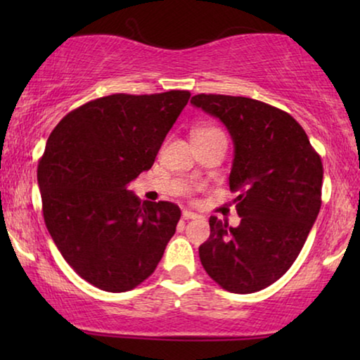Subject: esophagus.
I'll list each match as a JSON object with an SVG mask.
<instances>
[{
    "label": "esophagus",
    "mask_w": 360,
    "mask_h": 360,
    "mask_svg": "<svg viewBox=\"0 0 360 360\" xmlns=\"http://www.w3.org/2000/svg\"><path fill=\"white\" fill-rule=\"evenodd\" d=\"M181 216H184V219H195V218H198V214L193 213V211H188V210H184V213H181Z\"/></svg>",
    "instance_id": "1"
}]
</instances>
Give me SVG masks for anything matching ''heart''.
I'll return each instance as SVG.
<instances>
[{"label":"heart","instance_id":"1","mask_svg":"<svg viewBox=\"0 0 360 360\" xmlns=\"http://www.w3.org/2000/svg\"><path fill=\"white\" fill-rule=\"evenodd\" d=\"M213 129H214V127H203V129H198L196 132H205V131H213ZM196 132H195V134H196Z\"/></svg>","mask_w":360,"mask_h":360}]
</instances>
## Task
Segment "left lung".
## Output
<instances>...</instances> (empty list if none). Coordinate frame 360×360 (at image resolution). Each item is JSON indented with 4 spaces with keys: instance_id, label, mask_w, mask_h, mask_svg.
Wrapping results in <instances>:
<instances>
[{
    "instance_id": "8db88e82",
    "label": "left lung",
    "mask_w": 360,
    "mask_h": 360,
    "mask_svg": "<svg viewBox=\"0 0 360 360\" xmlns=\"http://www.w3.org/2000/svg\"><path fill=\"white\" fill-rule=\"evenodd\" d=\"M191 105L218 117L233 137L229 188L240 216L236 228L211 216L201 265L228 292H259L292 267L316 221L321 157L303 127L267 103L201 93Z\"/></svg>"
}]
</instances>
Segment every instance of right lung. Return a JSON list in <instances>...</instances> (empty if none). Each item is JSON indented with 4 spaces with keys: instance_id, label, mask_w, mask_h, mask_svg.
Returning <instances> with one entry per match:
<instances>
[{
    "instance_id": "obj_1",
    "label": "right lung",
    "mask_w": 360,
    "mask_h": 360,
    "mask_svg": "<svg viewBox=\"0 0 360 360\" xmlns=\"http://www.w3.org/2000/svg\"><path fill=\"white\" fill-rule=\"evenodd\" d=\"M190 91L116 95L62 117L39 160L44 221L67 264L105 292H127L152 275L180 219L170 201L129 190L149 170Z\"/></svg>"
}]
</instances>
